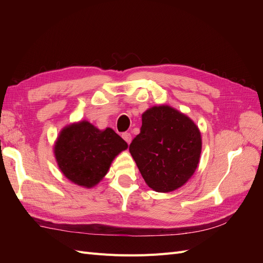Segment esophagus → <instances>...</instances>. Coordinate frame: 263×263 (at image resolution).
<instances>
[{
  "instance_id": "1",
  "label": "esophagus",
  "mask_w": 263,
  "mask_h": 263,
  "mask_svg": "<svg viewBox=\"0 0 263 263\" xmlns=\"http://www.w3.org/2000/svg\"><path fill=\"white\" fill-rule=\"evenodd\" d=\"M122 137H123V139L127 142V144H130V141H132V135H130L129 133H123Z\"/></svg>"
}]
</instances>
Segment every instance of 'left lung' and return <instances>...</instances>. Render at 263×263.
Returning a JSON list of instances; mask_svg holds the SVG:
<instances>
[{"label": "left lung", "mask_w": 263, "mask_h": 263, "mask_svg": "<svg viewBox=\"0 0 263 263\" xmlns=\"http://www.w3.org/2000/svg\"><path fill=\"white\" fill-rule=\"evenodd\" d=\"M201 150L197 126L169 105L147 109L142 114L140 133L129 145L147 185L162 193L179 189L193 176Z\"/></svg>", "instance_id": "obj_1"}]
</instances>
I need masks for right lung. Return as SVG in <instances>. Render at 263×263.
<instances>
[{"mask_svg":"<svg viewBox=\"0 0 263 263\" xmlns=\"http://www.w3.org/2000/svg\"><path fill=\"white\" fill-rule=\"evenodd\" d=\"M127 142L112 129L100 130L83 121L63 128L54 145L59 169L78 185L93 187L105 177L114 158Z\"/></svg>","mask_w":263,"mask_h":263,"instance_id":"right-lung-1","label":"right lung"}]
</instances>
